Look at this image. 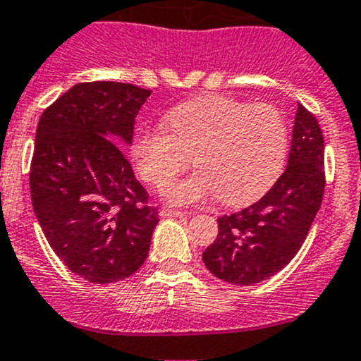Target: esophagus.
I'll list each match as a JSON object with an SVG mask.
<instances>
[{
    "instance_id": "esophagus-1",
    "label": "esophagus",
    "mask_w": 361,
    "mask_h": 361,
    "mask_svg": "<svg viewBox=\"0 0 361 361\" xmlns=\"http://www.w3.org/2000/svg\"><path fill=\"white\" fill-rule=\"evenodd\" d=\"M185 211H180V209H171V207H162L160 209V216L164 218H178V216H185Z\"/></svg>"
}]
</instances>
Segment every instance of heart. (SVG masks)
Returning a JSON list of instances; mask_svg holds the SVG:
<instances>
[{
  "label": "heart",
  "instance_id": "1",
  "mask_svg": "<svg viewBox=\"0 0 361 361\" xmlns=\"http://www.w3.org/2000/svg\"><path fill=\"white\" fill-rule=\"evenodd\" d=\"M169 130L150 127L136 134L137 173L166 188L194 160L201 169L169 188L173 202H201L218 195L228 206L257 201L274 185L288 152V123L269 103L202 96L166 113Z\"/></svg>",
  "mask_w": 361,
  "mask_h": 361
}]
</instances>
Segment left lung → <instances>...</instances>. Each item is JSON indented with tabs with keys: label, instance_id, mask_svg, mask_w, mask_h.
<instances>
[{
	"label": "left lung",
	"instance_id": "8db88e82",
	"mask_svg": "<svg viewBox=\"0 0 361 361\" xmlns=\"http://www.w3.org/2000/svg\"><path fill=\"white\" fill-rule=\"evenodd\" d=\"M325 190V141L318 120L298 104L288 166L255 204L218 218L202 253L206 267L232 285L250 286L281 271L304 245Z\"/></svg>",
	"mask_w": 361,
	"mask_h": 361
}]
</instances>
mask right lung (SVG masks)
I'll list each match as a JSON object with an SVG mask.
<instances>
[{"instance_id":"right-lung-1","label":"right lung","mask_w":361,"mask_h":361,"mask_svg":"<svg viewBox=\"0 0 361 361\" xmlns=\"http://www.w3.org/2000/svg\"><path fill=\"white\" fill-rule=\"evenodd\" d=\"M150 94L133 83H76L36 127L32 209L54 253L94 285L134 274L159 224V209L122 150Z\"/></svg>"}]
</instances>
